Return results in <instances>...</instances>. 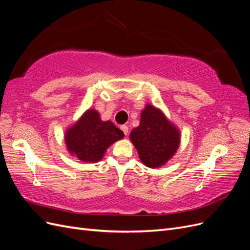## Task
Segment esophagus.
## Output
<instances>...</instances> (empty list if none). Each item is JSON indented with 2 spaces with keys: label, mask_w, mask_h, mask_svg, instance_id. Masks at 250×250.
I'll use <instances>...</instances> for the list:
<instances>
[{
  "label": "esophagus",
  "mask_w": 250,
  "mask_h": 250,
  "mask_svg": "<svg viewBox=\"0 0 250 250\" xmlns=\"http://www.w3.org/2000/svg\"><path fill=\"white\" fill-rule=\"evenodd\" d=\"M121 130H122V131L124 132L125 135L128 134V127H127L126 125H122V126H121Z\"/></svg>",
  "instance_id": "obj_1"
}]
</instances>
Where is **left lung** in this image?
Wrapping results in <instances>:
<instances>
[{"instance_id":"1","label":"left lung","mask_w":250,"mask_h":250,"mask_svg":"<svg viewBox=\"0 0 250 250\" xmlns=\"http://www.w3.org/2000/svg\"><path fill=\"white\" fill-rule=\"evenodd\" d=\"M129 138L141 162L148 168L157 169L175 155L181 133L161 108L146 104L141 111L140 125L133 128Z\"/></svg>"}]
</instances>
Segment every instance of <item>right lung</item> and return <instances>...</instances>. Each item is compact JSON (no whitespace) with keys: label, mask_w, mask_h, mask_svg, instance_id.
Wrapping results in <instances>:
<instances>
[{"label":"right lung","mask_w":250,"mask_h":250,"mask_svg":"<svg viewBox=\"0 0 250 250\" xmlns=\"http://www.w3.org/2000/svg\"><path fill=\"white\" fill-rule=\"evenodd\" d=\"M123 138L122 130L109 120L102 121L99 111L90 107L66 128L64 144L72 156L83 163L95 164L102 160L113 143Z\"/></svg>","instance_id":"right-lung-1"}]
</instances>
